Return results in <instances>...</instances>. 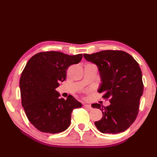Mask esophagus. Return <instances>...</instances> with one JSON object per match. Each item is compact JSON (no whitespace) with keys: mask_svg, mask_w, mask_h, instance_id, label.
Returning a JSON list of instances; mask_svg holds the SVG:
<instances>
[{"mask_svg":"<svg viewBox=\"0 0 157 157\" xmlns=\"http://www.w3.org/2000/svg\"><path fill=\"white\" fill-rule=\"evenodd\" d=\"M84 107L85 108L88 109L89 110H91V109H92V107H91V105H87V104H84Z\"/></svg>","mask_w":157,"mask_h":157,"instance_id":"obj_1","label":"esophagus"}]
</instances>
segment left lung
Returning a JSON list of instances; mask_svg holds the SVG:
<instances>
[{
  "label": "left lung",
  "instance_id": "obj_1",
  "mask_svg": "<svg viewBox=\"0 0 157 157\" xmlns=\"http://www.w3.org/2000/svg\"><path fill=\"white\" fill-rule=\"evenodd\" d=\"M88 62L96 64L101 84L99 93L109 99L110 105L98 103L92 107L100 109L102 117L95 125L103 134H118L125 131L136 120L143 92L142 73L139 63L131 55L122 50H102L84 54Z\"/></svg>",
  "mask_w": 157,
  "mask_h": 157
}]
</instances>
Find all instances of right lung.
Masks as SVG:
<instances>
[{"label":"right lung","instance_id":"right-lung-1","mask_svg":"<svg viewBox=\"0 0 157 157\" xmlns=\"http://www.w3.org/2000/svg\"><path fill=\"white\" fill-rule=\"evenodd\" d=\"M82 58V54L41 52L26 63L19 82L21 103L29 121L39 131L50 134L65 131L71 124L73 110L82 107L72 95L64 100L55 90L66 79L67 68Z\"/></svg>","mask_w":157,"mask_h":157}]
</instances>
